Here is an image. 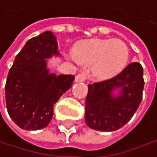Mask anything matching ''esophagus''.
<instances>
[{"instance_id": "34e87169", "label": "esophagus", "mask_w": 157, "mask_h": 157, "mask_svg": "<svg viewBox=\"0 0 157 157\" xmlns=\"http://www.w3.org/2000/svg\"><path fill=\"white\" fill-rule=\"evenodd\" d=\"M86 81V73L85 72H80L75 76V82H85Z\"/></svg>"}]
</instances>
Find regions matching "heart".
<instances>
[{"label": "heart", "instance_id": "b5f03b06", "mask_svg": "<svg viewBox=\"0 0 157 157\" xmlns=\"http://www.w3.org/2000/svg\"><path fill=\"white\" fill-rule=\"evenodd\" d=\"M73 53L79 62L92 64V72L99 79H108L120 73L125 68L130 54L124 41L110 38L80 41Z\"/></svg>", "mask_w": 157, "mask_h": 157}]
</instances>
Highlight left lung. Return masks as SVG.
I'll list each match as a JSON object with an SVG mask.
<instances>
[{
  "mask_svg": "<svg viewBox=\"0 0 157 157\" xmlns=\"http://www.w3.org/2000/svg\"><path fill=\"white\" fill-rule=\"evenodd\" d=\"M144 70L139 62L129 64L109 80L88 85L86 123L93 130L113 132L124 126L138 109L144 90ZM120 89L115 96L114 91Z\"/></svg>",
  "mask_w": 157,
  "mask_h": 157,
  "instance_id": "8db88e82",
  "label": "left lung"
}]
</instances>
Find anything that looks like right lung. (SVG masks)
Wrapping results in <instances>:
<instances>
[{
    "mask_svg": "<svg viewBox=\"0 0 157 157\" xmlns=\"http://www.w3.org/2000/svg\"><path fill=\"white\" fill-rule=\"evenodd\" d=\"M52 56H59L57 38L51 31H46L25 43L9 71L6 108L21 129L37 131L47 127L55 103L72 86L74 75L49 73L46 59Z\"/></svg>",
    "mask_w": 157,
    "mask_h": 157,
    "instance_id": "obj_1",
    "label": "right lung"
}]
</instances>
